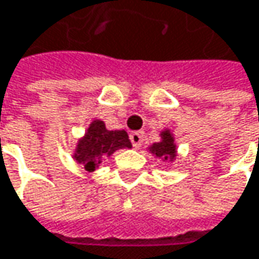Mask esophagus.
Listing matches in <instances>:
<instances>
[{"mask_svg":"<svg viewBox=\"0 0 259 259\" xmlns=\"http://www.w3.org/2000/svg\"><path fill=\"white\" fill-rule=\"evenodd\" d=\"M130 142L133 145V148H141L142 144H144V135L141 132H133L130 133Z\"/></svg>","mask_w":259,"mask_h":259,"instance_id":"esophagus-1","label":"esophagus"}]
</instances>
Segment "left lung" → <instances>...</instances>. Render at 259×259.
Instances as JSON below:
<instances>
[{
    "instance_id": "left-lung-1",
    "label": "left lung",
    "mask_w": 259,
    "mask_h": 259,
    "mask_svg": "<svg viewBox=\"0 0 259 259\" xmlns=\"http://www.w3.org/2000/svg\"><path fill=\"white\" fill-rule=\"evenodd\" d=\"M160 141L148 146L149 154H152L155 158L161 161H170L173 162L177 157V146H176L175 135L170 129H164L160 133Z\"/></svg>"
}]
</instances>
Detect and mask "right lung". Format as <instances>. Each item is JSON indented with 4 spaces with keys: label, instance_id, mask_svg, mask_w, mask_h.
Instances as JSON below:
<instances>
[{
    "label": "right lung",
    "instance_id": "add662e5",
    "mask_svg": "<svg viewBox=\"0 0 259 259\" xmlns=\"http://www.w3.org/2000/svg\"><path fill=\"white\" fill-rule=\"evenodd\" d=\"M132 148L126 130H108L99 118L91 121L84 135L77 141L73 151V160L82 164L88 171H95L102 162L118 149Z\"/></svg>",
    "mask_w": 259,
    "mask_h": 259
}]
</instances>
